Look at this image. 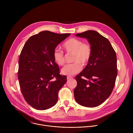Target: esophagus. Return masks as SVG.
Masks as SVG:
<instances>
[{
	"label": "esophagus",
	"instance_id": "34e87169",
	"mask_svg": "<svg viewBox=\"0 0 133 133\" xmlns=\"http://www.w3.org/2000/svg\"><path fill=\"white\" fill-rule=\"evenodd\" d=\"M71 78H72V77H71V76H67V80H69V79H71Z\"/></svg>",
	"mask_w": 133,
	"mask_h": 133
}]
</instances>
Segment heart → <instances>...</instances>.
I'll return each instance as SVG.
<instances>
[{
    "instance_id": "heart-1",
    "label": "heart",
    "mask_w": 133,
    "mask_h": 133,
    "mask_svg": "<svg viewBox=\"0 0 133 133\" xmlns=\"http://www.w3.org/2000/svg\"><path fill=\"white\" fill-rule=\"evenodd\" d=\"M63 48L69 54L72 53V61L74 63L68 64L64 67L61 72L62 74L72 76L81 71L82 65L84 66L89 62L92 54L91 46L82 41L71 38L66 41L63 45ZM54 62L59 66H63L65 63L64 54L62 51L55 50L53 54Z\"/></svg>"
}]
</instances>
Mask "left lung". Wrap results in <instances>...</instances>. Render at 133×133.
<instances>
[{
    "instance_id": "obj_1",
    "label": "left lung",
    "mask_w": 133,
    "mask_h": 133,
    "mask_svg": "<svg viewBox=\"0 0 133 133\" xmlns=\"http://www.w3.org/2000/svg\"><path fill=\"white\" fill-rule=\"evenodd\" d=\"M76 36L88 40L92 54L86 67L75 77L77 85L74 89L75 99L82 106L96 107L109 97L115 86L116 54L109 41L96 31L87 30Z\"/></svg>"
}]
</instances>
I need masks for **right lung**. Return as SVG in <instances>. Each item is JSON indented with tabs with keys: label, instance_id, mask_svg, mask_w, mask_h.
Instances as JSON below:
<instances>
[{
	"label": "right lung",
	"instance_id": "add662e5",
	"mask_svg": "<svg viewBox=\"0 0 133 133\" xmlns=\"http://www.w3.org/2000/svg\"><path fill=\"white\" fill-rule=\"evenodd\" d=\"M70 35L43 31L31 36L22 49L18 62L20 88L25 101L36 109L54 106L59 90L67 82L66 76L59 74L53 54L57 45Z\"/></svg>",
	"mask_w": 133,
	"mask_h": 133
}]
</instances>
